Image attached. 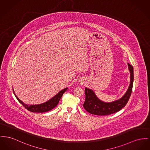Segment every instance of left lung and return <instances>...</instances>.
<instances>
[{
	"label": "left lung",
	"instance_id": "8db88e82",
	"mask_svg": "<svg viewBox=\"0 0 150 150\" xmlns=\"http://www.w3.org/2000/svg\"><path fill=\"white\" fill-rule=\"evenodd\" d=\"M130 72V83L129 88L124 96L119 100L111 102L102 101L96 96L91 89L85 88V100L83 106L85 110L91 114L97 115H108L115 113L124 108L130 98L134 82L133 67L128 63Z\"/></svg>",
	"mask_w": 150,
	"mask_h": 150
}]
</instances>
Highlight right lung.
Listing matches in <instances>:
<instances>
[{"label": "right lung", "mask_w": 150, "mask_h": 150, "mask_svg": "<svg viewBox=\"0 0 150 150\" xmlns=\"http://www.w3.org/2000/svg\"><path fill=\"white\" fill-rule=\"evenodd\" d=\"M67 89H68V88H66L64 89L63 90H61L60 92H59L52 98L47 101L46 102L39 104V105H28L27 104L24 103V102H23L21 100H19L18 98V97L15 95L14 91H13V93H14L16 98H17V100H18V101L27 110L30 111V112H47V111L52 110L58 105L61 97L62 96L63 94L65 93V91H66L67 90Z\"/></svg>", "instance_id": "1"}]
</instances>
